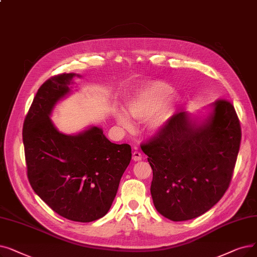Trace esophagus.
<instances>
[{"instance_id": "obj_1", "label": "esophagus", "mask_w": 257, "mask_h": 257, "mask_svg": "<svg viewBox=\"0 0 257 257\" xmlns=\"http://www.w3.org/2000/svg\"><path fill=\"white\" fill-rule=\"evenodd\" d=\"M132 160L135 162H139L142 160V153L140 151H135L132 153Z\"/></svg>"}]
</instances>
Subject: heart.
Returning <instances> with one entry per match:
<instances>
[{"mask_svg":"<svg viewBox=\"0 0 257 257\" xmlns=\"http://www.w3.org/2000/svg\"><path fill=\"white\" fill-rule=\"evenodd\" d=\"M180 106V96L172 92V87L162 81H149L138 86L126 102V111L132 118L147 119V126L153 133L162 132L168 126ZM117 124L131 130L133 124L119 109L114 112Z\"/></svg>","mask_w":257,"mask_h":257,"instance_id":"heart-1","label":"heart"}]
</instances>
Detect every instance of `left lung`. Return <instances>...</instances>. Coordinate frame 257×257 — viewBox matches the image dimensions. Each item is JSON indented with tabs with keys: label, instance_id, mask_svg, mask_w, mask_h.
<instances>
[{
	"label": "left lung",
	"instance_id": "left-lung-1",
	"mask_svg": "<svg viewBox=\"0 0 257 257\" xmlns=\"http://www.w3.org/2000/svg\"><path fill=\"white\" fill-rule=\"evenodd\" d=\"M241 130L234 106L217 99L202 122L180 112L162 132L142 144L153 171L155 209L173 221L195 218L227 191L235 167Z\"/></svg>",
	"mask_w": 257,
	"mask_h": 257
}]
</instances>
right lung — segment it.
<instances>
[{
  "instance_id": "1",
  "label": "right lung",
  "mask_w": 257,
  "mask_h": 257,
  "mask_svg": "<svg viewBox=\"0 0 257 257\" xmlns=\"http://www.w3.org/2000/svg\"><path fill=\"white\" fill-rule=\"evenodd\" d=\"M74 76L80 75L58 74L39 88L24 120L23 143L33 191L59 215L89 222L106 215L112 205L131 147L111 143L96 126L75 136L55 128L51 112L71 92Z\"/></svg>"
}]
</instances>
